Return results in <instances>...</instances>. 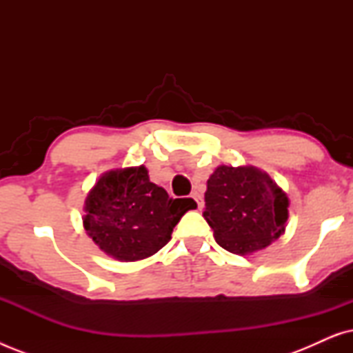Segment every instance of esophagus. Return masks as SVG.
I'll list each match as a JSON object with an SVG mask.
<instances>
[{
  "mask_svg": "<svg viewBox=\"0 0 353 353\" xmlns=\"http://www.w3.org/2000/svg\"><path fill=\"white\" fill-rule=\"evenodd\" d=\"M191 197L197 202V207H199V209H202V207H204V199H202V194H201V192L192 191V192H191Z\"/></svg>",
  "mask_w": 353,
  "mask_h": 353,
  "instance_id": "34e87169",
  "label": "esophagus"
}]
</instances>
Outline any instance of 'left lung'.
<instances>
[{"mask_svg":"<svg viewBox=\"0 0 353 353\" xmlns=\"http://www.w3.org/2000/svg\"><path fill=\"white\" fill-rule=\"evenodd\" d=\"M204 199V219L228 252L254 254L286 230L289 197L257 167L219 165L207 180Z\"/></svg>","mask_w":353,"mask_h":353,"instance_id":"obj_1","label":"left lung"}]
</instances>
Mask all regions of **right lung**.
<instances>
[{
	"label": "right lung",
	"mask_w": 353,
	"mask_h": 353,
	"mask_svg": "<svg viewBox=\"0 0 353 353\" xmlns=\"http://www.w3.org/2000/svg\"><path fill=\"white\" fill-rule=\"evenodd\" d=\"M196 207L191 197L172 199L149 180L144 165L114 168L86 196L83 228L109 257L138 262L159 252L181 216Z\"/></svg>",
	"instance_id": "right-lung-1"
}]
</instances>
